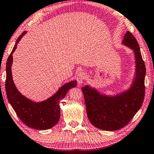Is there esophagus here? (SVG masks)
I'll return each instance as SVG.
<instances>
[{
    "label": "esophagus",
    "instance_id": "esophagus-1",
    "mask_svg": "<svg viewBox=\"0 0 154 154\" xmlns=\"http://www.w3.org/2000/svg\"><path fill=\"white\" fill-rule=\"evenodd\" d=\"M85 79V73L83 72V71H80L79 73L77 75V81L78 83H82L83 81H84Z\"/></svg>",
    "mask_w": 154,
    "mask_h": 154
}]
</instances>
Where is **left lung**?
Masks as SVG:
<instances>
[{
  "label": "left lung",
  "instance_id": "left-lung-1",
  "mask_svg": "<svg viewBox=\"0 0 154 154\" xmlns=\"http://www.w3.org/2000/svg\"><path fill=\"white\" fill-rule=\"evenodd\" d=\"M122 43L134 54L136 72L129 89L111 96L102 94L88 85L82 88L89 121L95 127L107 131L121 129L128 124L144 100L146 69L139 45L129 31L125 34Z\"/></svg>",
  "mask_w": 154,
  "mask_h": 154
}]
</instances>
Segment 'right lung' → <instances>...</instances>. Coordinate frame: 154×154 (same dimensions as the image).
I'll return each mask as SVG.
<instances>
[{
    "instance_id": "right-lung-1",
    "label": "right lung",
    "mask_w": 154,
    "mask_h": 154,
    "mask_svg": "<svg viewBox=\"0 0 154 154\" xmlns=\"http://www.w3.org/2000/svg\"><path fill=\"white\" fill-rule=\"evenodd\" d=\"M26 33L23 32L15 42L14 49L7 59L6 64L5 90L7 98L21 121L27 126L36 130H48L58 123L60 117L59 102L65 97L69 90L77 85V81L65 83L50 98L41 102L36 103L22 95L14 83L11 73L13 56L17 43Z\"/></svg>"
}]
</instances>
